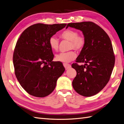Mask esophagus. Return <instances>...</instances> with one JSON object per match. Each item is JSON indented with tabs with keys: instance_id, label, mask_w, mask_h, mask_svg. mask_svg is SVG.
Segmentation results:
<instances>
[{
	"instance_id": "esophagus-1",
	"label": "esophagus",
	"mask_w": 124,
	"mask_h": 124,
	"mask_svg": "<svg viewBox=\"0 0 124 124\" xmlns=\"http://www.w3.org/2000/svg\"><path fill=\"white\" fill-rule=\"evenodd\" d=\"M63 66H64L66 70H67V69L70 68L71 67L70 64H69V63H63Z\"/></svg>"
}]
</instances>
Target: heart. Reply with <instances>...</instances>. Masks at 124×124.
I'll return each mask as SVG.
<instances>
[{"label":"heart","mask_w":124,"mask_h":124,"mask_svg":"<svg viewBox=\"0 0 124 124\" xmlns=\"http://www.w3.org/2000/svg\"><path fill=\"white\" fill-rule=\"evenodd\" d=\"M78 33L73 29H66L62 31L60 36L62 39L70 41L69 49H74L81 51L84 47L86 39L83 35H78ZM49 46L54 51H57L59 47V41L55 36H52L49 39ZM76 53L73 51L62 52L56 55L55 59L57 61L62 62H69L76 58Z\"/></svg>","instance_id":"heart-1"}]
</instances>
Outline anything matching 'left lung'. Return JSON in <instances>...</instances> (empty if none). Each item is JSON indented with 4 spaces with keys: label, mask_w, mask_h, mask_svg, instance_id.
Here are the masks:
<instances>
[{
    "label": "left lung",
    "mask_w": 124,
    "mask_h": 124,
    "mask_svg": "<svg viewBox=\"0 0 124 124\" xmlns=\"http://www.w3.org/2000/svg\"><path fill=\"white\" fill-rule=\"evenodd\" d=\"M80 30L86 39L84 47L72 67L77 71L72 82L74 89L78 94L91 97L100 92L110 80L115 63L112 44L109 37L98 25L92 22L67 24Z\"/></svg>",
    "instance_id": "1"
}]
</instances>
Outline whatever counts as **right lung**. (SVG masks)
I'll list each match as a JSON object with an SVG mask.
<instances>
[{
  "label": "right lung",
  "instance_id": "obj_1",
  "mask_svg": "<svg viewBox=\"0 0 124 124\" xmlns=\"http://www.w3.org/2000/svg\"><path fill=\"white\" fill-rule=\"evenodd\" d=\"M66 26L36 24L26 28L18 39L13 56L15 74L31 95L44 97L50 95L64 72L62 62L52 61L54 55L48 42Z\"/></svg>",
  "mask_w": 124,
  "mask_h": 124
}]
</instances>
